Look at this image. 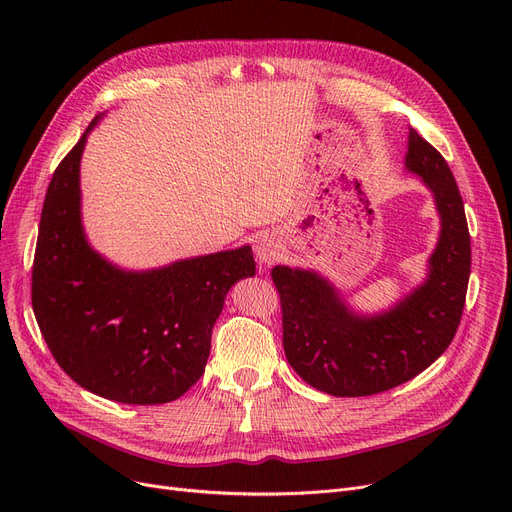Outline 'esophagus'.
I'll use <instances>...</instances> for the list:
<instances>
[{
  "label": "esophagus",
  "mask_w": 512,
  "mask_h": 512,
  "mask_svg": "<svg viewBox=\"0 0 512 512\" xmlns=\"http://www.w3.org/2000/svg\"><path fill=\"white\" fill-rule=\"evenodd\" d=\"M255 255H257V259L261 263L272 265V263H276L280 259L282 247L278 245V240L272 234H261L255 240Z\"/></svg>",
  "instance_id": "esophagus-1"
}]
</instances>
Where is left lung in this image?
I'll return each instance as SVG.
<instances>
[{
    "instance_id": "8db88e82",
    "label": "left lung",
    "mask_w": 512,
    "mask_h": 512,
    "mask_svg": "<svg viewBox=\"0 0 512 512\" xmlns=\"http://www.w3.org/2000/svg\"><path fill=\"white\" fill-rule=\"evenodd\" d=\"M405 164L434 193L442 218L429 276L407 299L361 317L315 272L272 270L286 359L309 386L332 396L380 394L413 380L446 351L461 324L471 274L463 197L446 159L415 130Z\"/></svg>"
}]
</instances>
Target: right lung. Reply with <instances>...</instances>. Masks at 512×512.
I'll list each match as a JSON object with an SVG mask.
<instances>
[{"label":"right lung","mask_w":512,"mask_h":512,"mask_svg":"<svg viewBox=\"0 0 512 512\" xmlns=\"http://www.w3.org/2000/svg\"><path fill=\"white\" fill-rule=\"evenodd\" d=\"M87 132L47 188L33 261V311L53 359L78 386L126 405H161L203 375L228 290L255 276L253 251L240 247L151 272L107 263L89 247L80 224L78 166Z\"/></svg>","instance_id":"right-lung-1"}]
</instances>
